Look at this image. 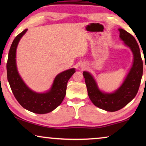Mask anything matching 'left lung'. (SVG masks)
I'll list each match as a JSON object with an SVG mask.
<instances>
[{
    "label": "left lung",
    "mask_w": 146,
    "mask_h": 146,
    "mask_svg": "<svg viewBox=\"0 0 146 146\" xmlns=\"http://www.w3.org/2000/svg\"><path fill=\"white\" fill-rule=\"evenodd\" d=\"M120 38L133 54V66L120 87L112 93L102 92L91 74L84 71L83 75L87 87L88 96L93 104L107 111L120 110L129 103L137 94L143 73V61L139 46L132 35L123 29H118Z\"/></svg>",
    "instance_id": "8db88e82"
}]
</instances>
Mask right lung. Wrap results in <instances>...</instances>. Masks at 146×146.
Returning a JSON list of instances; mask_svg holds the SVG:
<instances>
[{
  "label": "right lung",
  "instance_id": "add662e5",
  "mask_svg": "<svg viewBox=\"0 0 146 146\" xmlns=\"http://www.w3.org/2000/svg\"><path fill=\"white\" fill-rule=\"evenodd\" d=\"M27 30L24 29L16 36L9 49L6 65L8 80L15 97L24 108L37 114H46L52 111L62 102L67 83L75 72V69H70L57 75L48 92L38 93L31 90L20 76L16 65L17 47Z\"/></svg>",
  "mask_w": 146,
  "mask_h": 146
}]
</instances>
